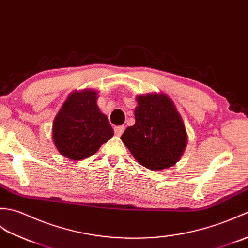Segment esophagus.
<instances>
[{
  "instance_id": "1",
  "label": "esophagus",
  "mask_w": 248,
  "mask_h": 248,
  "mask_svg": "<svg viewBox=\"0 0 248 248\" xmlns=\"http://www.w3.org/2000/svg\"><path fill=\"white\" fill-rule=\"evenodd\" d=\"M124 130H125V126H123V125L115 126V127H114V134L117 135V136H121V135L124 133Z\"/></svg>"
}]
</instances>
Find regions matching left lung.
<instances>
[{
	"instance_id": "obj_1",
	"label": "left lung",
	"mask_w": 248,
	"mask_h": 248,
	"mask_svg": "<svg viewBox=\"0 0 248 248\" xmlns=\"http://www.w3.org/2000/svg\"><path fill=\"white\" fill-rule=\"evenodd\" d=\"M136 123L126 128L121 140L143 167L161 170L173 167L186 146V131L173 101L152 93L137 97Z\"/></svg>"
}]
</instances>
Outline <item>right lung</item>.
<instances>
[{"instance_id":"1","label":"right lung","mask_w":248,"mask_h":248,"mask_svg":"<svg viewBox=\"0 0 248 248\" xmlns=\"http://www.w3.org/2000/svg\"><path fill=\"white\" fill-rule=\"evenodd\" d=\"M96 100L95 90L75 91L60 108L53 122V141L62 156L72 160L88 158L113 136Z\"/></svg>"}]
</instances>
